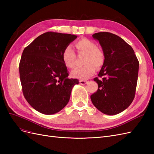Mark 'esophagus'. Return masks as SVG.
I'll return each instance as SVG.
<instances>
[{
  "label": "esophagus",
  "mask_w": 154,
  "mask_h": 154,
  "mask_svg": "<svg viewBox=\"0 0 154 154\" xmlns=\"http://www.w3.org/2000/svg\"><path fill=\"white\" fill-rule=\"evenodd\" d=\"M80 84H82V85H85V84H86V83H87L88 82L86 81V80H80Z\"/></svg>",
  "instance_id": "esophagus-1"
}]
</instances>
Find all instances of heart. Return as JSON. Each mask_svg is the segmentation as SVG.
Returning <instances> with one entry per match:
<instances>
[{
  "instance_id": "b5f03b06",
  "label": "heart",
  "mask_w": 154,
  "mask_h": 154,
  "mask_svg": "<svg viewBox=\"0 0 154 154\" xmlns=\"http://www.w3.org/2000/svg\"><path fill=\"white\" fill-rule=\"evenodd\" d=\"M75 48L78 54H85L83 63L85 65L76 68L72 72L73 77L85 80L95 73L96 68H100L105 62V53L101 48L97 47L94 41L88 38H82L75 43ZM62 61L67 68L75 67L76 54L71 46L65 48L62 54Z\"/></svg>"
}]
</instances>
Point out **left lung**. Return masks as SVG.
<instances>
[{"label": "left lung", "mask_w": 154, "mask_h": 154, "mask_svg": "<svg viewBox=\"0 0 154 154\" xmlns=\"http://www.w3.org/2000/svg\"><path fill=\"white\" fill-rule=\"evenodd\" d=\"M105 53V62L94 80L97 91L91 96L102 113L116 115L132 103L136 94L139 61L131 46L118 35L108 32L92 35Z\"/></svg>", "instance_id": "8db88e82"}]
</instances>
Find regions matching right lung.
<instances>
[{"label":"right lung","mask_w":154,"mask_h":154,"mask_svg":"<svg viewBox=\"0 0 154 154\" xmlns=\"http://www.w3.org/2000/svg\"><path fill=\"white\" fill-rule=\"evenodd\" d=\"M76 35L47 32L24 49L19 63L23 94L28 103L44 114H54L67 105L77 79L69 78L62 61L65 48Z\"/></svg>","instance_id":"obj_1"}]
</instances>
